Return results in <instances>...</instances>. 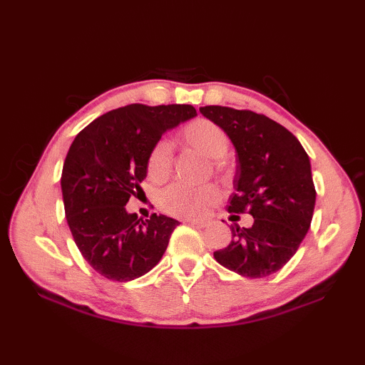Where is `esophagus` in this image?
Wrapping results in <instances>:
<instances>
[{
    "label": "esophagus",
    "mask_w": 365,
    "mask_h": 365,
    "mask_svg": "<svg viewBox=\"0 0 365 365\" xmlns=\"http://www.w3.org/2000/svg\"><path fill=\"white\" fill-rule=\"evenodd\" d=\"M185 222L187 224H191V226H195V227H199V229H202V227H205L207 226V221H204V220H185Z\"/></svg>",
    "instance_id": "obj_1"
}]
</instances>
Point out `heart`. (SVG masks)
Returning <instances> with one entry per match:
<instances>
[{
    "label": "heart",
    "instance_id": "heart-1",
    "mask_svg": "<svg viewBox=\"0 0 365 365\" xmlns=\"http://www.w3.org/2000/svg\"><path fill=\"white\" fill-rule=\"evenodd\" d=\"M182 136L191 147L204 153L212 160L226 157L229 150V136L218 123L199 118L191 120L182 130ZM174 155L173 147L166 139L155 143L147 157V174L155 182H161L169 177L173 170ZM220 190L215 185L191 187L187 183H173L160 192V208L168 215L177 218H199L208 207L220 200Z\"/></svg>",
    "mask_w": 365,
    "mask_h": 365
}]
</instances>
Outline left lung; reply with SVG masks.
Returning a JSON list of instances; mask_svg holds the SVG:
<instances>
[{
    "label": "left lung",
    "instance_id": "8db88e82",
    "mask_svg": "<svg viewBox=\"0 0 365 365\" xmlns=\"http://www.w3.org/2000/svg\"><path fill=\"white\" fill-rule=\"evenodd\" d=\"M199 111L226 131L237 150L227 212L254 218L250 229L230 226L232 242L215 259L246 277L273 274L311 227L317 195L311 161L297 136L267 115L215 105Z\"/></svg>",
    "mask_w": 365,
    "mask_h": 365
}]
</instances>
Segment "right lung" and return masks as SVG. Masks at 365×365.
I'll return each mask as SVG.
<instances>
[{
  "instance_id": "right-lung-1",
  "label": "right lung",
  "mask_w": 365,
  "mask_h": 365,
  "mask_svg": "<svg viewBox=\"0 0 365 365\" xmlns=\"http://www.w3.org/2000/svg\"><path fill=\"white\" fill-rule=\"evenodd\" d=\"M191 105L118 108L83 128L64 161L67 224L81 255L98 274L133 281L157 265L178 221L165 215L138 220L125 205L147 175V157L166 130L195 118Z\"/></svg>"
}]
</instances>
